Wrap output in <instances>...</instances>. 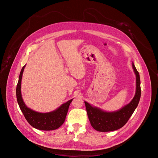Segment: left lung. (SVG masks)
Wrapping results in <instances>:
<instances>
[{"label":"left lung","instance_id":"left-lung-1","mask_svg":"<svg viewBox=\"0 0 158 158\" xmlns=\"http://www.w3.org/2000/svg\"><path fill=\"white\" fill-rule=\"evenodd\" d=\"M132 68L136 74V93L132 101L121 109L114 112H106L96 107H93L84 102L91 125L98 131L109 132L118 130L123 127L130 118L139 103L141 88L140 75L135 64Z\"/></svg>","mask_w":158,"mask_h":158}]
</instances>
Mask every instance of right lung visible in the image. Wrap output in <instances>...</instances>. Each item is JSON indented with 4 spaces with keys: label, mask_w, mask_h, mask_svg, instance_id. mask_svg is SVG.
Here are the masks:
<instances>
[{
    "label": "right lung",
    "mask_w": 158,
    "mask_h": 158,
    "mask_svg": "<svg viewBox=\"0 0 158 158\" xmlns=\"http://www.w3.org/2000/svg\"><path fill=\"white\" fill-rule=\"evenodd\" d=\"M26 65L22 67L16 87V98L22 112L27 121L33 127L41 131H52L59 128L64 123L68 113L72 99L63 103L58 109L49 113H39L27 107L23 102L21 94V82L22 74Z\"/></svg>",
    "instance_id": "add662e5"
}]
</instances>
